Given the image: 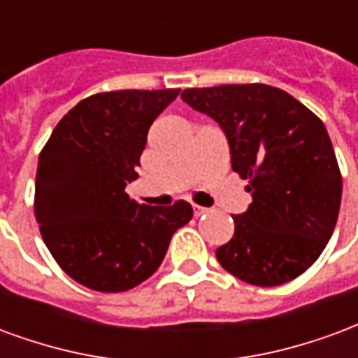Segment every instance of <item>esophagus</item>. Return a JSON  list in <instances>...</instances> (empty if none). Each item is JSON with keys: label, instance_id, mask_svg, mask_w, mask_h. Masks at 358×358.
Segmentation results:
<instances>
[{"label": "esophagus", "instance_id": "34e87169", "mask_svg": "<svg viewBox=\"0 0 358 358\" xmlns=\"http://www.w3.org/2000/svg\"><path fill=\"white\" fill-rule=\"evenodd\" d=\"M192 211H194L196 217H202V215H206L210 210H208V208H202V206H192Z\"/></svg>", "mask_w": 358, "mask_h": 358}]
</instances>
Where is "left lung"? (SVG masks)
Returning <instances> with one entry per match:
<instances>
[{
	"mask_svg": "<svg viewBox=\"0 0 358 358\" xmlns=\"http://www.w3.org/2000/svg\"><path fill=\"white\" fill-rule=\"evenodd\" d=\"M181 99L217 122L233 169L250 182L252 204L233 215L217 262L255 286L294 280L322 254L340 213L341 173L324 124L265 83L185 90Z\"/></svg>",
	"mask_w": 358,
	"mask_h": 358,
	"instance_id": "left-lung-1",
	"label": "left lung"
}]
</instances>
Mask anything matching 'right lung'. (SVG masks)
Here are the masks:
<instances>
[{
  "instance_id": "add662e5",
  "label": "right lung",
  "mask_w": 358,
  "mask_h": 358,
  "mask_svg": "<svg viewBox=\"0 0 358 358\" xmlns=\"http://www.w3.org/2000/svg\"><path fill=\"white\" fill-rule=\"evenodd\" d=\"M179 90L110 91L83 99L57 124L38 160L34 211L55 262L96 292H125L166 257L192 206L139 204L127 182L139 173L150 125Z\"/></svg>"
}]
</instances>
